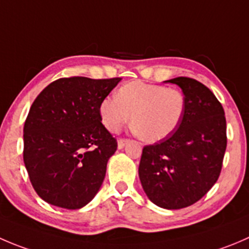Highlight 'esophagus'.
<instances>
[{
    "label": "esophagus",
    "mask_w": 249,
    "mask_h": 249,
    "mask_svg": "<svg viewBox=\"0 0 249 249\" xmlns=\"http://www.w3.org/2000/svg\"><path fill=\"white\" fill-rule=\"evenodd\" d=\"M127 142H129V140L119 139V140H118V148H119V149L124 148V146L127 143Z\"/></svg>",
    "instance_id": "obj_1"
}]
</instances>
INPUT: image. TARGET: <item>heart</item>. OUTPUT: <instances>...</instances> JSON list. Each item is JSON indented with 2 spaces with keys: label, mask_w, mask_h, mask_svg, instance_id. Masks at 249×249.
I'll list each match as a JSON object with an SVG mask.
<instances>
[{
  "label": "heart",
  "mask_w": 249,
  "mask_h": 249,
  "mask_svg": "<svg viewBox=\"0 0 249 249\" xmlns=\"http://www.w3.org/2000/svg\"><path fill=\"white\" fill-rule=\"evenodd\" d=\"M185 108L186 97L178 89L132 81L117 91V97H106L101 102L100 114L110 132H118L131 119L142 140L158 142L178 129Z\"/></svg>",
  "instance_id": "obj_1"
}]
</instances>
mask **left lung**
Masks as SVG:
<instances>
[{"label":"left lung","instance_id":"left-lung-1","mask_svg":"<svg viewBox=\"0 0 249 249\" xmlns=\"http://www.w3.org/2000/svg\"><path fill=\"white\" fill-rule=\"evenodd\" d=\"M186 97L185 114L169 137L144 146L139 176L147 197L156 206L181 209L202 198L220 175L226 143L224 108L207 86L178 76Z\"/></svg>","mask_w":249,"mask_h":249}]
</instances>
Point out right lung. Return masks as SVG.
<instances>
[{
	"instance_id": "1",
	"label": "right lung",
	"mask_w": 249,
	"mask_h": 249,
	"mask_svg": "<svg viewBox=\"0 0 249 249\" xmlns=\"http://www.w3.org/2000/svg\"><path fill=\"white\" fill-rule=\"evenodd\" d=\"M120 80L58 79L31 105L23 158L31 185L45 202L80 209L98 192L118 147L101 123L100 106Z\"/></svg>"
}]
</instances>
